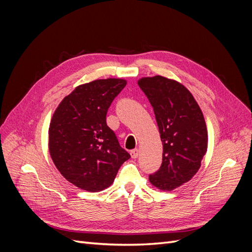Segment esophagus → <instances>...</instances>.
Returning <instances> with one entry per match:
<instances>
[{
	"label": "esophagus",
	"mask_w": 252,
	"mask_h": 252,
	"mask_svg": "<svg viewBox=\"0 0 252 252\" xmlns=\"http://www.w3.org/2000/svg\"><path fill=\"white\" fill-rule=\"evenodd\" d=\"M139 155H140V150H139L138 148L132 149V150L130 151V156H131L132 158H136L139 157Z\"/></svg>",
	"instance_id": "1"
}]
</instances>
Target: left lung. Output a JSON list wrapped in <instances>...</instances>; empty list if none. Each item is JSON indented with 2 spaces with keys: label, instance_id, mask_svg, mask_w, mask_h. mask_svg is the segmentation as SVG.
<instances>
[{
  "label": "left lung",
  "instance_id": "left-lung-1",
  "mask_svg": "<svg viewBox=\"0 0 252 252\" xmlns=\"http://www.w3.org/2000/svg\"><path fill=\"white\" fill-rule=\"evenodd\" d=\"M154 107L163 144L159 169L149 182L163 191L185 184L193 178L207 152L208 132L199 104L180 82L155 75L138 81Z\"/></svg>",
  "mask_w": 252,
  "mask_h": 252
}]
</instances>
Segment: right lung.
<instances>
[{
	"instance_id": "add662e5",
	"label": "right lung",
	"mask_w": 252,
	"mask_h": 252,
	"mask_svg": "<svg viewBox=\"0 0 252 252\" xmlns=\"http://www.w3.org/2000/svg\"><path fill=\"white\" fill-rule=\"evenodd\" d=\"M127 84L101 79L82 84L59 104L49 125V154L71 184L89 192L108 188L130 158L106 124L109 106Z\"/></svg>"
}]
</instances>
